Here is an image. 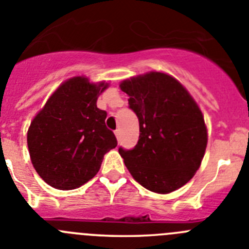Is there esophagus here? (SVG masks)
<instances>
[{
    "mask_svg": "<svg viewBox=\"0 0 249 249\" xmlns=\"http://www.w3.org/2000/svg\"><path fill=\"white\" fill-rule=\"evenodd\" d=\"M114 134H115L117 139H118V140H119V139H120V130L117 129V130H115V131H114Z\"/></svg>",
    "mask_w": 249,
    "mask_h": 249,
    "instance_id": "1",
    "label": "esophagus"
}]
</instances>
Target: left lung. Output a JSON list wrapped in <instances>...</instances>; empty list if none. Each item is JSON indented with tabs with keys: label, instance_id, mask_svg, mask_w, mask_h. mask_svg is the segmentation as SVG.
Listing matches in <instances>:
<instances>
[{
	"label": "left lung",
	"instance_id": "1",
	"mask_svg": "<svg viewBox=\"0 0 249 249\" xmlns=\"http://www.w3.org/2000/svg\"><path fill=\"white\" fill-rule=\"evenodd\" d=\"M135 111L140 136L132 150L119 147L134 179L168 194L189 182L208 143L203 113L180 82L163 72H148L120 83Z\"/></svg>",
	"mask_w": 249,
	"mask_h": 249
}]
</instances>
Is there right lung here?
<instances>
[{
	"label": "right lung",
	"instance_id": "1",
	"mask_svg": "<svg viewBox=\"0 0 249 249\" xmlns=\"http://www.w3.org/2000/svg\"><path fill=\"white\" fill-rule=\"evenodd\" d=\"M108 83L77 76L50 96L28 129L29 155L38 174L51 187L71 190L92 179L107 152L117 147L106 126L107 111L97 108Z\"/></svg>",
	"mask_w": 249,
	"mask_h": 249
}]
</instances>
